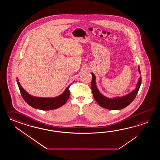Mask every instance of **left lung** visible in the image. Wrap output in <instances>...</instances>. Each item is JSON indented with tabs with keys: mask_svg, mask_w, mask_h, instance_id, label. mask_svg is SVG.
<instances>
[{
	"mask_svg": "<svg viewBox=\"0 0 160 160\" xmlns=\"http://www.w3.org/2000/svg\"><path fill=\"white\" fill-rule=\"evenodd\" d=\"M138 72L139 73H141L139 67L138 68ZM92 74L91 88L94 98L99 105L109 110H120L123 109L129 105L136 98L141 84V77H140L135 90L122 97H116L110 99L103 96L99 92L98 89L96 86L95 75L92 72Z\"/></svg>",
	"mask_w": 160,
	"mask_h": 160,
	"instance_id": "obj_1",
	"label": "left lung"
}]
</instances>
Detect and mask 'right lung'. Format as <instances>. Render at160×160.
<instances>
[{
  "mask_svg": "<svg viewBox=\"0 0 160 160\" xmlns=\"http://www.w3.org/2000/svg\"><path fill=\"white\" fill-rule=\"evenodd\" d=\"M18 85L21 92V95L23 98L24 99L25 102L28 105L35 109H40L43 110H49L53 109H57L61 107L68 101V97L70 96V92L69 90V87L71 85H69L67 88H66L65 92H63L61 95L58 96L55 98H41L36 97L29 94L26 92L24 88L22 87L20 83L17 80Z\"/></svg>",
  "mask_w": 160,
  "mask_h": 160,
  "instance_id": "right-lung-1",
  "label": "right lung"
}]
</instances>
